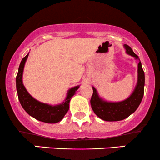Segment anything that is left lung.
<instances>
[{
    "label": "left lung",
    "instance_id": "obj_1",
    "mask_svg": "<svg viewBox=\"0 0 160 160\" xmlns=\"http://www.w3.org/2000/svg\"><path fill=\"white\" fill-rule=\"evenodd\" d=\"M126 53L139 60L138 65V82L134 92L126 100L119 102H108L98 96L95 87L90 100L91 107L94 113L100 119L105 121H120L127 118L137 110L141 104L144 92V72L138 56L133 52L131 47L124 45Z\"/></svg>",
    "mask_w": 160,
    "mask_h": 160
}]
</instances>
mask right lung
<instances>
[{
	"mask_svg": "<svg viewBox=\"0 0 160 160\" xmlns=\"http://www.w3.org/2000/svg\"><path fill=\"white\" fill-rule=\"evenodd\" d=\"M28 54L26 55L22 60L19 67L17 76H16V89H17L18 98L23 109L35 118L36 120L47 123H56L61 121L69 110V103L71 97L76 92L80 86H77L70 89L68 92L67 97L63 102L57 105L52 106L49 104L42 103L34 99L28 92L22 83V74L24 66L26 62Z\"/></svg>",
	"mask_w": 160,
	"mask_h": 160,
	"instance_id": "1",
	"label": "right lung"
}]
</instances>
